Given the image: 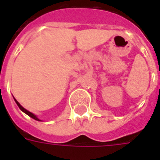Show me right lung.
I'll list each match as a JSON object with an SVG mask.
<instances>
[{
    "label": "right lung",
    "mask_w": 160,
    "mask_h": 160,
    "mask_svg": "<svg viewBox=\"0 0 160 160\" xmlns=\"http://www.w3.org/2000/svg\"><path fill=\"white\" fill-rule=\"evenodd\" d=\"M14 100H15V102H16V104H17V105H18V106H19V109H20V110H21V111H22L23 112H25V113H26V115H28V116H29V117H31V118H33V119H35V120H37V121H40L39 119H38V118H37V117H36V116H35V115L32 114V112H30V111H27V110H26V109H25V108H24V107H22V106H21V105H20V104H19V102H18V101L16 100L15 98H14Z\"/></svg>",
    "instance_id": "add662e5"
}]
</instances>
